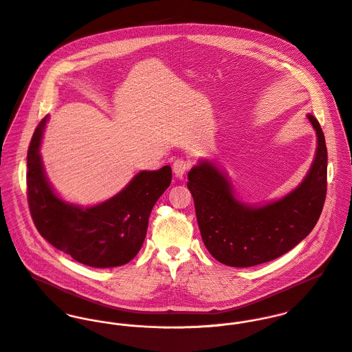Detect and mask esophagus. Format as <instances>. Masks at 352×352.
Wrapping results in <instances>:
<instances>
[{"mask_svg":"<svg viewBox=\"0 0 352 352\" xmlns=\"http://www.w3.org/2000/svg\"><path fill=\"white\" fill-rule=\"evenodd\" d=\"M191 166V161L188 158H184V157H179L173 161V172L177 177H183L186 175V172L190 169Z\"/></svg>","mask_w":352,"mask_h":352,"instance_id":"1","label":"esophagus"}]
</instances>
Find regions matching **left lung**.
Masks as SVG:
<instances>
[{"label":"left lung","instance_id":"1","mask_svg":"<svg viewBox=\"0 0 352 352\" xmlns=\"http://www.w3.org/2000/svg\"><path fill=\"white\" fill-rule=\"evenodd\" d=\"M317 151L301 184L279 201L260 207L236 199L226 176L201 161L188 172L201 240L214 258L230 267H252L293 250L316 226L327 197V146L320 123Z\"/></svg>","mask_w":352,"mask_h":352}]
</instances>
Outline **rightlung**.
<instances>
[{"instance_id":"add662e5","label":"right lung","mask_w":352,"mask_h":352,"mask_svg":"<svg viewBox=\"0 0 352 352\" xmlns=\"http://www.w3.org/2000/svg\"><path fill=\"white\" fill-rule=\"evenodd\" d=\"M46 120L38 124L27 154V197L38 232L85 265L111 268L129 263L145 241L153 206L170 184V166L140 172L124 190L98 206L65 203L52 191L39 154Z\"/></svg>"}]
</instances>
